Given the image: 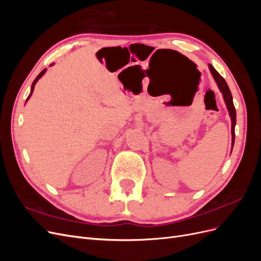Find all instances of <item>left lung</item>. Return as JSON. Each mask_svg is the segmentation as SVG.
<instances>
[{"label":"left lung","instance_id":"obj_1","mask_svg":"<svg viewBox=\"0 0 261 261\" xmlns=\"http://www.w3.org/2000/svg\"><path fill=\"white\" fill-rule=\"evenodd\" d=\"M209 69L211 72V75L215 78V81L219 87L220 91L222 92L223 94V99L226 105V109L228 111V114L231 116V122H232V127H231V133H232V148L234 146V141H235V125H236V111L234 108V103H233V98H232V93L230 91V88L226 84V82L224 81V78L221 76L217 70L215 69L211 64H209Z\"/></svg>","mask_w":261,"mask_h":261}]
</instances>
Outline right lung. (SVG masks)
Instances as JSON below:
<instances>
[{
  "label": "right lung",
  "instance_id": "1",
  "mask_svg": "<svg viewBox=\"0 0 261 261\" xmlns=\"http://www.w3.org/2000/svg\"><path fill=\"white\" fill-rule=\"evenodd\" d=\"M54 64V63H52V64L50 65V66H52ZM45 72H46V68L45 69H43L42 70V72L40 73V74H39L38 76H37V78H36V80L34 81V83H33V85H31V89H30V93H29V96H28V98H27V100L26 101H28L29 100V98L31 97V94H33V92H34V89H35V86H36V84H37V82L39 81V80H40V78L45 74Z\"/></svg>",
  "mask_w": 261,
  "mask_h": 261
}]
</instances>
